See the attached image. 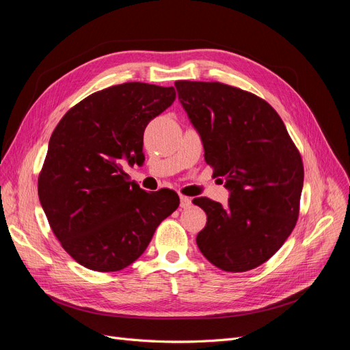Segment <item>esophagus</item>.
I'll return each instance as SVG.
<instances>
[{"label":"esophagus","mask_w":350,"mask_h":350,"mask_svg":"<svg viewBox=\"0 0 350 350\" xmlns=\"http://www.w3.org/2000/svg\"><path fill=\"white\" fill-rule=\"evenodd\" d=\"M179 198H181V207H183V208L191 207V198H189V197H185V196H181Z\"/></svg>","instance_id":"esophagus-1"}]
</instances>
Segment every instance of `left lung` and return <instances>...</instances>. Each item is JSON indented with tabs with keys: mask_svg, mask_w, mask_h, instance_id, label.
<instances>
[{
	"mask_svg": "<svg viewBox=\"0 0 350 350\" xmlns=\"http://www.w3.org/2000/svg\"><path fill=\"white\" fill-rule=\"evenodd\" d=\"M175 88L203 140L207 165L230 191L228 207L207 197L193 200L207 215L197 245L220 270L256 269L278 252L298 220V147L271 105L251 92L219 81L178 80Z\"/></svg>",
	"mask_w": 350,
	"mask_h": 350,
	"instance_id": "1",
	"label": "left lung"
}]
</instances>
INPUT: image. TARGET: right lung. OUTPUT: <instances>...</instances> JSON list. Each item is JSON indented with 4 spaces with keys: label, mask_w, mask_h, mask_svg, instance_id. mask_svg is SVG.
Returning <instances> with one entry per match:
<instances>
[{
    "label": "right lung",
    "mask_w": 350,
    "mask_h": 350,
    "mask_svg": "<svg viewBox=\"0 0 350 350\" xmlns=\"http://www.w3.org/2000/svg\"><path fill=\"white\" fill-rule=\"evenodd\" d=\"M175 98L174 88L116 84L74 105L55 126L38 193L52 232L81 266L129 267L178 208L172 189L146 193L122 169L143 162L146 126Z\"/></svg>",
    "instance_id": "1"
}]
</instances>
